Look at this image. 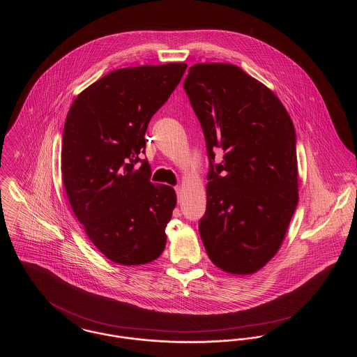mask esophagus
Listing matches in <instances>:
<instances>
[{"label":"esophagus","mask_w":357,"mask_h":357,"mask_svg":"<svg viewBox=\"0 0 357 357\" xmlns=\"http://www.w3.org/2000/svg\"><path fill=\"white\" fill-rule=\"evenodd\" d=\"M175 191H176V194H178V198H179V195H181V191H182V188L181 186L175 187Z\"/></svg>","instance_id":"obj_1"}]
</instances>
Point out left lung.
I'll return each mask as SVG.
<instances>
[{
  "label": "left lung",
  "instance_id": "1",
  "mask_svg": "<svg viewBox=\"0 0 357 357\" xmlns=\"http://www.w3.org/2000/svg\"><path fill=\"white\" fill-rule=\"evenodd\" d=\"M183 86L211 163L204 249L223 272L253 274L280 250L298 204L293 121L272 89L233 64H194ZM217 148L225 155L213 167Z\"/></svg>",
  "mask_w": 357,
  "mask_h": 357
}]
</instances>
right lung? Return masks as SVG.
<instances>
[{
	"instance_id": "add662e5",
	"label": "right lung",
	"mask_w": 357,
	"mask_h": 357,
	"mask_svg": "<svg viewBox=\"0 0 357 357\" xmlns=\"http://www.w3.org/2000/svg\"><path fill=\"white\" fill-rule=\"evenodd\" d=\"M186 68L169 63L115 69L69 108L61 147L69 204L91 242L115 264L144 265L165 250L175 190L150 182L147 160L135 165L150 120Z\"/></svg>"
}]
</instances>
